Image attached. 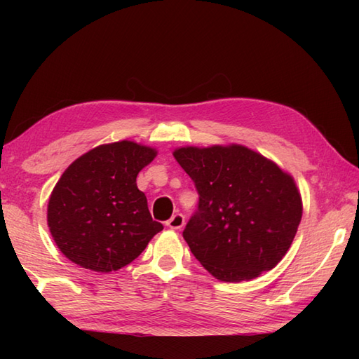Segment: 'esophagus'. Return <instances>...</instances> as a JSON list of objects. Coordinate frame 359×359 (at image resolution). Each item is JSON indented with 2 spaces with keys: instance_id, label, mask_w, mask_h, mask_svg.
<instances>
[{
  "instance_id": "esophagus-1",
  "label": "esophagus",
  "mask_w": 359,
  "mask_h": 359,
  "mask_svg": "<svg viewBox=\"0 0 359 359\" xmlns=\"http://www.w3.org/2000/svg\"><path fill=\"white\" fill-rule=\"evenodd\" d=\"M184 225H185V216L180 215V212H177V215H174L166 222V226H170L171 230H180V228L184 226Z\"/></svg>"
}]
</instances>
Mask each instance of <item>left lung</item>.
<instances>
[{"label": "left lung", "mask_w": 359, "mask_h": 359, "mask_svg": "<svg viewBox=\"0 0 359 359\" xmlns=\"http://www.w3.org/2000/svg\"><path fill=\"white\" fill-rule=\"evenodd\" d=\"M172 156L199 193L184 239L203 269L224 282L250 280L274 269L302 217L292 175L236 143L182 147Z\"/></svg>", "instance_id": "obj_1"}]
</instances>
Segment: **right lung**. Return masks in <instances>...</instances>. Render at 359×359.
<instances>
[{"mask_svg": "<svg viewBox=\"0 0 359 359\" xmlns=\"http://www.w3.org/2000/svg\"><path fill=\"white\" fill-rule=\"evenodd\" d=\"M156 156V148L121 140L100 144L66 168L49 197L48 226L69 261L98 273L116 271L163 230L135 182Z\"/></svg>", "mask_w": 359, "mask_h": 359, "instance_id": "obj_1", "label": "right lung"}]
</instances>
